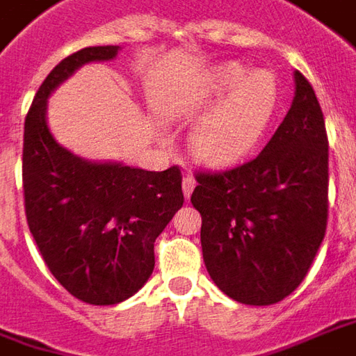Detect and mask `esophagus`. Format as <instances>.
<instances>
[{
  "instance_id": "34e87169",
  "label": "esophagus",
  "mask_w": 356,
  "mask_h": 356,
  "mask_svg": "<svg viewBox=\"0 0 356 356\" xmlns=\"http://www.w3.org/2000/svg\"><path fill=\"white\" fill-rule=\"evenodd\" d=\"M195 185H197V181H195L193 175H185V177H183V193H185V197H187V199L191 197V193H193V189H195Z\"/></svg>"
}]
</instances>
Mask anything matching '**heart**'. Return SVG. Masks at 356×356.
<instances>
[{
    "label": "heart",
    "mask_w": 356,
    "mask_h": 356,
    "mask_svg": "<svg viewBox=\"0 0 356 356\" xmlns=\"http://www.w3.org/2000/svg\"><path fill=\"white\" fill-rule=\"evenodd\" d=\"M211 107L216 110L191 134L193 154L207 165H232L250 154L270 126L277 108L276 79L268 70L248 74L242 65H222L209 74L199 90L171 106V114L189 120Z\"/></svg>",
    "instance_id": "obj_1"
}]
</instances>
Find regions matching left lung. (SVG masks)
<instances>
[{"label":"left lung","instance_id":"left-lung-1","mask_svg":"<svg viewBox=\"0 0 356 356\" xmlns=\"http://www.w3.org/2000/svg\"><path fill=\"white\" fill-rule=\"evenodd\" d=\"M202 260L218 288L246 305L288 298L312 268L327 228L329 141L309 80L260 154L227 171H197Z\"/></svg>","mask_w":356,"mask_h":356}]
</instances>
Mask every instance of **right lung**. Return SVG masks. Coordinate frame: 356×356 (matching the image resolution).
Here are the masks:
<instances>
[{"mask_svg": "<svg viewBox=\"0 0 356 356\" xmlns=\"http://www.w3.org/2000/svg\"><path fill=\"white\" fill-rule=\"evenodd\" d=\"M114 44L68 55L43 80L25 118V216L47 268L70 296L92 305L131 298L152 276L154 242L183 207L181 169L143 171L90 163L60 147L47 128V98L90 60H110Z\"/></svg>", "mask_w": 356, "mask_h": 356, "instance_id": "add662e5", "label": "right lung"}]
</instances>
